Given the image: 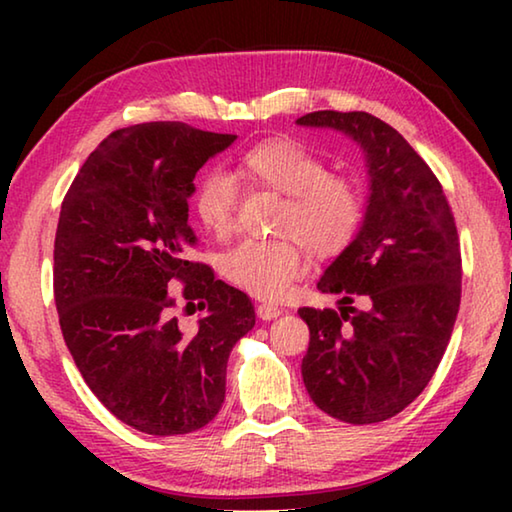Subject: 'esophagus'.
Wrapping results in <instances>:
<instances>
[{
    "instance_id": "34e87169",
    "label": "esophagus",
    "mask_w": 512,
    "mask_h": 512,
    "mask_svg": "<svg viewBox=\"0 0 512 512\" xmlns=\"http://www.w3.org/2000/svg\"><path fill=\"white\" fill-rule=\"evenodd\" d=\"M277 316H282V309L275 305H257V318L262 320H275Z\"/></svg>"
}]
</instances>
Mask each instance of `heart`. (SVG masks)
I'll list each match as a JSON object with an SVG mask.
<instances>
[{"mask_svg":"<svg viewBox=\"0 0 512 512\" xmlns=\"http://www.w3.org/2000/svg\"><path fill=\"white\" fill-rule=\"evenodd\" d=\"M248 183L287 196L277 219V239H241L221 257L230 282L257 298L277 300L305 271L302 245L316 257L341 253L363 216L359 185L343 173H329L327 162L291 140H271L250 149L239 164ZM239 189L228 173L210 171L198 180L194 210L214 237L235 225Z\"/></svg>","mask_w":512,"mask_h":512,"instance_id":"1","label":"heart"}]
</instances>
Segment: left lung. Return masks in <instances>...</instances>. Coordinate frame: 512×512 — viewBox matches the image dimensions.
Returning <instances> with one entry per match:
<instances>
[{
	"label": "left lung",
	"mask_w": 512,
	"mask_h": 512,
	"mask_svg": "<svg viewBox=\"0 0 512 512\" xmlns=\"http://www.w3.org/2000/svg\"><path fill=\"white\" fill-rule=\"evenodd\" d=\"M296 124L348 135L370 180L357 237L318 280L320 293L339 296V309H298L309 325L302 381L332 418L384 422L424 391L452 339L461 305L452 207L427 162L386 121L318 110Z\"/></svg>",
	"instance_id": "obj_1"
}]
</instances>
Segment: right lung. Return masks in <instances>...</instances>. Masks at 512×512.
I'll use <instances>...</instances> for the list:
<instances>
[{
    "label": "right lung",
    "instance_id": "add662e5",
    "mask_svg": "<svg viewBox=\"0 0 512 512\" xmlns=\"http://www.w3.org/2000/svg\"><path fill=\"white\" fill-rule=\"evenodd\" d=\"M235 140L183 121L121 128L90 153L60 207L54 298L65 343L99 402L151 436L216 418L230 352L255 327L246 293L189 259L194 178ZM178 283L206 311L192 330L170 316Z\"/></svg>",
    "mask_w": 512,
    "mask_h": 512
}]
</instances>
